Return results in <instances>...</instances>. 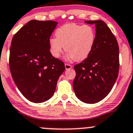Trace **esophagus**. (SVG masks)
I'll return each instance as SVG.
<instances>
[{"instance_id": "esophagus-1", "label": "esophagus", "mask_w": 133, "mask_h": 133, "mask_svg": "<svg viewBox=\"0 0 133 133\" xmlns=\"http://www.w3.org/2000/svg\"><path fill=\"white\" fill-rule=\"evenodd\" d=\"M65 69H67V70H68V69H71V68H73V66L69 64H65Z\"/></svg>"}]
</instances>
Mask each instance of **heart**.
I'll list each match as a JSON object with an SVG mask.
<instances>
[{
    "label": "heart",
    "mask_w": 133,
    "mask_h": 133,
    "mask_svg": "<svg viewBox=\"0 0 133 133\" xmlns=\"http://www.w3.org/2000/svg\"><path fill=\"white\" fill-rule=\"evenodd\" d=\"M56 38L49 40L51 55L59 58L65 51L68 58L81 61L88 58L91 53L96 41V33L92 26L67 24L58 28L55 31Z\"/></svg>",
    "instance_id": "b5f03b06"
}]
</instances>
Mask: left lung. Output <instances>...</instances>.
Masks as SVG:
<instances>
[{"mask_svg":"<svg viewBox=\"0 0 133 133\" xmlns=\"http://www.w3.org/2000/svg\"><path fill=\"white\" fill-rule=\"evenodd\" d=\"M96 27L95 45L88 58L74 66L73 83L76 97L95 104L109 93L118 75L119 47L116 37L102 21H85Z\"/></svg>","mask_w":133,"mask_h":133,"instance_id":"left-lung-1","label":"left lung"}]
</instances>
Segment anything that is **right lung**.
<instances>
[{"label": "right lung", "instance_id": "1", "mask_svg": "<svg viewBox=\"0 0 133 133\" xmlns=\"http://www.w3.org/2000/svg\"><path fill=\"white\" fill-rule=\"evenodd\" d=\"M57 22L31 20L12 38L9 65L17 87L34 103L49 100L54 94L64 63L49 52V40Z\"/></svg>", "mask_w": 133, "mask_h": 133}]
</instances>
